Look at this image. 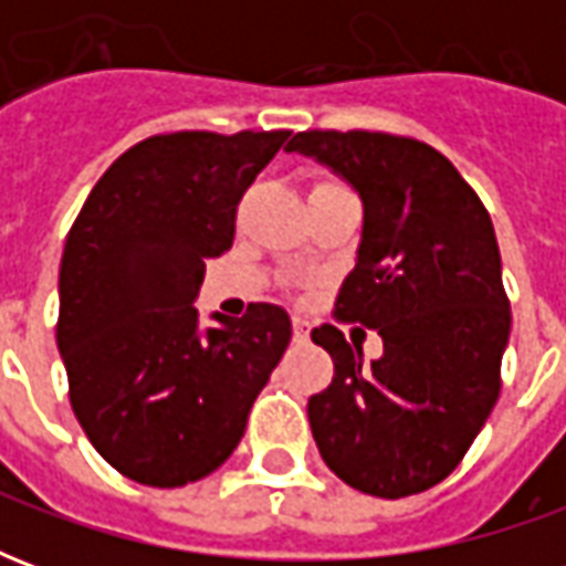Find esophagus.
Segmentation results:
<instances>
[{
  "label": "esophagus",
  "mask_w": 566,
  "mask_h": 566,
  "mask_svg": "<svg viewBox=\"0 0 566 566\" xmlns=\"http://www.w3.org/2000/svg\"><path fill=\"white\" fill-rule=\"evenodd\" d=\"M308 339V321L294 318V343H306Z\"/></svg>",
  "instance_id": "34e87169"
}]
</instances>
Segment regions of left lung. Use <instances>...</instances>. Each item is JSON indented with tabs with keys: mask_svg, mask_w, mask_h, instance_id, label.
<instances>
[{
	"mask_svg": "<svg viewBox=\"0 0 566 566\" xmlns=\"http://www.w3.org/2000/svg\"><path fill=\"white\" fill-rule=\"evenodd\" d=\"M355 187L364 227L336 315L379 331V360L321 324L333 381L308 397L324 463L373 497L427 491L461 463L500 394L510 343L494 223L437 148L391 133L308 129L287 142Z\"/></svg>",
	"mask_w": 566,
	"mask_h": 566,
	"instance_id": "left-lung-1",
	"label": "left lung"
}]
</instances>
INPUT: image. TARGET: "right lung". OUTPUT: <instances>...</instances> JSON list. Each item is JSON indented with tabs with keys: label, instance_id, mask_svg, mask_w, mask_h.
I'll use <instances>...</instances> for the list:
<instances>
[{
	"label": "right lung",
	"instance_id": "1",
	"mask_svg": "<svg viewBox=\"0 0 566 566\" xmlns=\"http://www.w3.org/2000/svg\"><path fill=\"white\" fill-rule=\"evenodd\" d=\"M287 136H150L105 169L69 230L56 321L69 400L93 449L133 482L214 473L291 343L282 306L214 312L206 331L193 306L206 260L233 245L239 199Z\"/></svg>",
	"mask_w": 566,
	"mask_h": 566
}]
</instances>
